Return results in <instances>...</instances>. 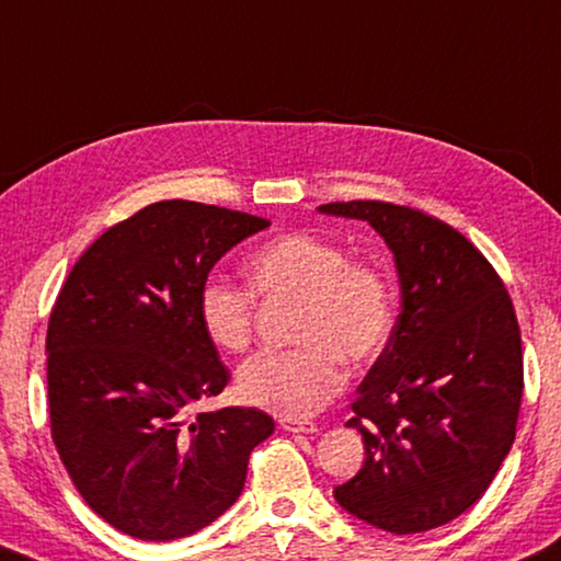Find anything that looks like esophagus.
<instances>
[{
    "label": "esophagus",
    "mask_w": 561,
    "mask_h": 561,
    "mask_svg": "<svg viewBox=\"0 0 561 561\" xmlns=\"http://www.w3.org/2000/svg\"><path fill=\"white\" fill-rule=\"evenodd\" d=\"M279 424H282L284 432H291V434H311V432L319 430V426H316V422H311V420H294V416H287V420H282Z\"/></svg>",
    "instance_id": "obj_1"
}]
</instances>
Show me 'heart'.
Instances as JSON below:
<instances>
[{"label": "heart", "mask_w": 561, "mask_h": 561, "mask_svg": "<svg viewBox=\"0 0 561 561\" xmlns=\"http://www.w3.org/2000/svg\"><path fill=\"white\" fill-rule=\"evenodd\" d=\"M248 287L208 277L198 291V321L222 351H242L252 339L257 297L297 299L294 348H267L238 368V394L248 404L284 416H309L341 392V358L368 363L392 333L394 297L387 274L348 260L333 240L284 232L264 242L245 264Z\"/></svg>", "instance_id": "obj_1"}]
</instances>
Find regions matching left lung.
I'll return each instance as SVG.
<instances>
[{
  "mask_svg": "<svg viewBox=\"0 0 561 561\" xmlns=\"http://www.w3.org/2000/svg\"><path fill=\"white\" fill-rule=\"evenodd\" d=\"M329 216L368 220L394 254L402 311L358 387L365 463L333 491L343 511L394 535L466 513L515 442L523 400L520 325L503 279L461 232L385 201H335Z\"/></svg>",
  "mask_w": 561,
  "mask_h": 561,
  "instance_id": "1",
  "label": "left lung"
}]
</instances>
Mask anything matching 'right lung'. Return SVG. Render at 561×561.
Wrapping results in <instances>:
<instances>
[{
  "label": "right lung",
  "instance_id": "obj_1",
  "mask_svg": "<svg viewBox=\"0 0 561 561\" xmlns=\"http://www.w3.org/2000/svg\"><path fill=\"white\" fill-rule=\"evenodd\" d=\"M270 226L250 213L159 201L73 264L46 333L50 436L83 501L149 542L198 533L238 501L274 422L254 407L198 412L230 373L198 321L222 254Z\"/></svg>",
  "mask_w": 561,
  "mask_h": 561
}]
</instances>
